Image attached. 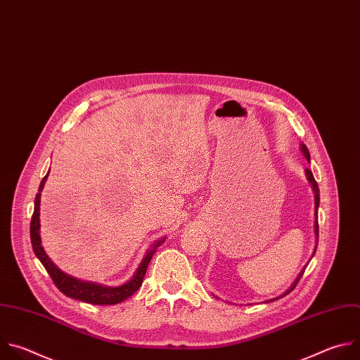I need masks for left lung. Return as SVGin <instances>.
Returning <instances> with one entry per match:
<instances>
[{"mask_svg": "<svg viewBox=\"0 0 360 360\" xmlns=\"http://www.w3.org/2000/svg\"><path fill=\"white\" fill-rule=\"evenodd\" d=\"M301 152H302V155L305 156V159L309 162L311 160V156H309V150H308V148L304 145H301ZM305 174H307V179H308V181H309V184H311V187H312V190H314V194H315V236H316V241H318V237H319V227H318V208H319V187H318V183L315 181V177H314V174H312V172L309 170V169H307L305 170ZM318 245V244H316ZM316 245H315V250H314V254H312V257L315 255V251H316ZM305 268H307V265L302 268V271L298 274V276H297V279L292 282V285L290 286L288 290H286L283 294H281L279 297H276V298H272V300H268V301H265V304H268V302H272V301H275V300H279V298H282V297H285V295H288L295 286H297V283H298V281L301 279V276H302V274H304V271H305Z\"/></svg>", "mask_w": 360, "mask_h": 360, "instance_id": "left-lung-1", "label": "left lung"}]
</instances>
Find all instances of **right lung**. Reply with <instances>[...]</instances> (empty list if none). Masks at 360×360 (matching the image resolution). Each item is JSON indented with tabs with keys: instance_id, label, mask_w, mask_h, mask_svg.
Returning <instances> with one entry per match:
<instances>
[{
	"instance_id": "add662e5",
	"label": "right lung",
	"mask_w": 360,
	"mask_h": 360,
	"mask_svg": "<svg viewBox=\"0 0 360 360\" xmlns=\"http://www.w3.org/2000/svg\"><path fill=\"white\" fill-rule=\"evenodd\" d=\"M49 176V170L46 173V176L42 179L38 193L35 195V205H34V214H32V220H31V244H32V250L37 255V258L42 262V265L45 266V269L48 271L49 276L52 278L53 283L56 285V288L66 297L74 298L86 304H94V305H116L123 302L124 300H127L129 297H131L137 290L139 286L143 282V278H145V274L148 271V265L153 257V254L156 252L158 247H160L165 241L166 237H163L162 240H158L153 245H150V248L148 250V252L143 257L140 265L137 266L136 272L133 274V276L117 286H108V285H102L98 282H91V281H82L79 278L70 276L68 274H65L63 271H60L52 261L51 258L46 255L42 244H41V236H39V204H41V191L45 186V181Z\"/></svg>"
}]
</instances>
